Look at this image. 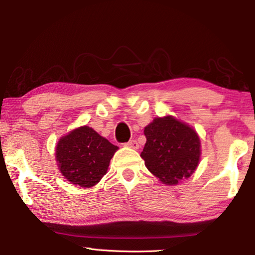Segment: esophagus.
<instances>
[{
	"label": "esophagus",
	"instance_id": "esophagus-1",
	"mask_svg": "<svg viewBox=\"0 0 255 255\" xmlns=\"http://www.w3.org/2000/svg\"><path fill=\"white\" fill-rule=\"evenodd\" d=\"M125 145L128 146V147H131V148H135V149H137L138 147H139V145H138V143H137V140H136V139H131V140H129L128 143H126Z\"/></svg>",
	"mask_w": 255,
	"mask_h": 255
}]
</instances>
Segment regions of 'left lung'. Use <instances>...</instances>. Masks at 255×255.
Listing matches in <instances>:
<instances>
[{
    "label": "left lung",
    "mask_w": 255,
    "mask_h": 255,
    "mask_svg": "<svg viewBox=\"0 0 255 255\" xmlns=\"http://www.w3.org/2000/svg\"><path fill=\"white\" fill-rule=\"evenodd\" d=\"M140 156L148 171L163 183L173 185L189 178L200 158V139L188 125L172 117L155 118L145 128Z\"/></svg>",
    "instance_id": "obj_1"
}]
</instances>
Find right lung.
I'll return each mask as SVG.
<instances>
[{"instance_id":"obj_1","label":"right lung","mask_w":255,"mask_h":255,"mask_svg":"<svg viewBox=\"0 0 255 255\" xmlns=\"http://www.w3.org/2000/svg\"><path fill=\"white\" fill-rule=\"evenodd\" d=\"M118 147L88 126L62 137L56 147V159L65 178L75 185L90 188L107 173Z\"/></svg>"}]
</instances>
